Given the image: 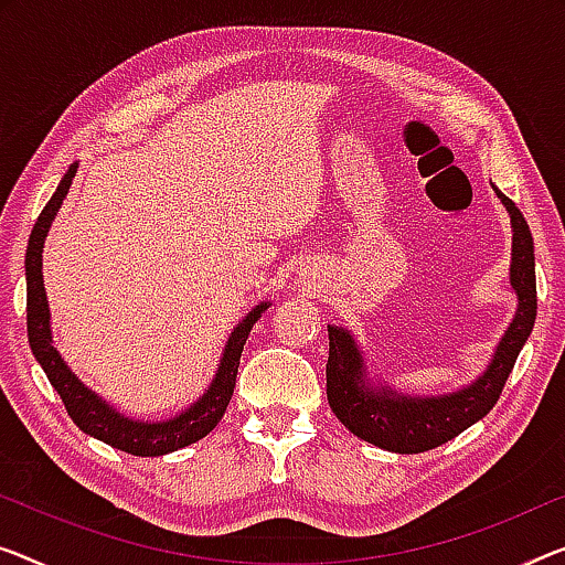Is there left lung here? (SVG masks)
Masks as SVG:
<instances>
[{"instance_id":"left-lung-1","label":"left lung","mask_w":565,"mask_h":565,"mask_svg":"<svg viewBox=\"0 0 565 565\" xmlns=\"http://www.w3.org/2000/svg\"><path fill=\"white\" fill-rule=\"evenodd\" d=\"M494 188V184H492ZM510 213L512 260L510 286L518 297L515 317L494 350L490 365L475 383L446 395H403L388 385L370 383L365 358L355 337L344 327H327L330 358H327V401L332 414L367 444L395 454H420L436 449L465 428L490 414L515 360L535 324V248L533 235L515 202L494 188Z\"/></svg>"}]
</instances>
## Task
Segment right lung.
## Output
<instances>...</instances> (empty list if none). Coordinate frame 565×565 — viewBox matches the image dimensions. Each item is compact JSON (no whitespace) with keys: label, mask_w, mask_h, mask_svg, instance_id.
Wrapping results in <instances>:
<instances>
[{"label":"right lung","mask_w":565,"mask_h":565,"mask_svg":"<svg viewBox=\"0 0 565 565\" xmlns=\"http://www.w3.org/2000/svg\"><path fill=\"white\" fill-rule=\"evenodd\" d=\"M78 172V164L67 167L61 184L53 192V198L47 200V205L42 207L35 228L30 233L28 241V254H24V276H28V340L30 350L40 367L45 370L47 381L61 395L65 403L67 416L73 418V424L81 428L83 434L94 436V439L104 441L114 449H121L134 457H162L200 441L202 436H207L217 426V420L223 418L225 408L233 398L235 388V375H238L241 365V352L246 344L250 330L258 322V317L268 309V301H260L246 315L238 327H233V332L225 342L221 365L215 370L213 383L207 385V391L202 393V398L192 403L190 408H184L180 416L170 420H137L129 418L108 406L104 398L83 385L71 367L65 365L61 352L53 348V332H50V307L45 297V284H42V248H45V238L50 225H53L57 210H61L63 200L71 190L73 177Z\"/></svg>","instance_id":"add662e5"}]
</instances>
